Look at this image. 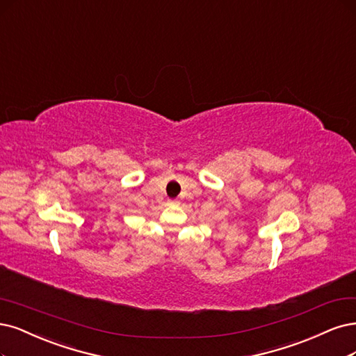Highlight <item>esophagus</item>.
Masks as SVG:
<instances>
[{
	"label": "esophagus",
	"mask_w": 356,
	"mask_h": 356,
	"mask_svg": "<svg viewBox=\"0 0 356 356\" xmlns=\"http://www.w3.org/2000/svg\"><path fill=\"white\" fill-rule=\"evenodd\" d=\"M168 204H170V206H175V204H178V200H168Z\"/></svg>",
	"instance_id": "34e87169"
}]
</instances>
